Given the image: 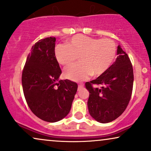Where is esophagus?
<instances>
[{
    "label": "esophagus",
    "mask_w": 151,
    "mask_h": 151,
    "mask_svg": "<svg viewBox=\"0 0 151 151\" xmlns=\"http://www.w3.org/2000/svg\"><path fill=\"white\" fill-rule=\"evenodd\" d=\"M83 86H84V85H83V83H81V84H79L78 85V90H81V89L83 87Z\"/></svg>",
    "instance_id": "1"
}]
</instances>
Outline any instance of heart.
I'll return each instance as SVG.
<instances>
[{"label": "heart", "instance_id": "b5f03b06", "mask_svg": "<svg viewBox=\"0 0 151 151\" xmlns=\"http://www.w3.org/2000/svg\"><path fill=\"white\" fill-rule=\"evenodd\" d=\"M56 59L64 66L80 58L79 62L70 65L64 70L66 78L84 81L92 74H103L114 62L117 46L111 38H96L82 34L73 36L66 45H57L55 50Z\"/></svg>", "mask_w": 151, "mask_h": 151}]
</instances>
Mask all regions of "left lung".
<instances>
[{
	"mask_svg": "<svg viewBox=\"0 0 151 151\" xmlns=\"http://www.w3.org/2000/svg\"><path fill=\"white\" fill-rule=\"evenodd\" d=\"M117 54L116 60L106 71L85 83L90 92L87 101L89 112L101 123H108L120 116L127 109L132 94V64L120 45Z\"/></svg>",
	"mask_w": 151,
	"mask_h": 151,
	"instance_id": "1",
	"label": "left lung"
}]
</instances>
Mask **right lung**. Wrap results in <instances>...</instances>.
<instances>
[{
  "mask_svg": "<svg viewBox=\"0 0 151 151\" xmlns=\"http://www.w3.org/2000/svg\"><path fill=\"white\" fill-rule=\"evenodd\" d=\"M55 37H48L36 42L22 75L29 109L38 118L49 122H57L68 114L78 90L75 82L58 81L61 70L55 57Z\"/></svg>",
  "mask_w": 151,
  "mask_h": 151,
  "instance_id": "add662e5",
  "label": "right lung"
}]
</instances>
